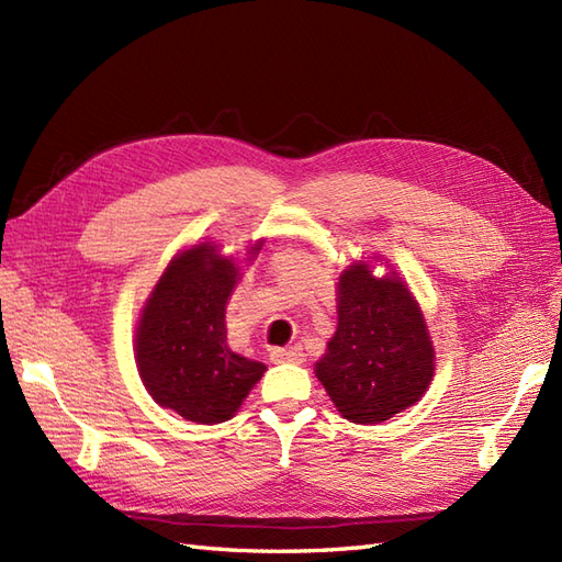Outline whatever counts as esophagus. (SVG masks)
Here are the masks:
<instances>
[{"instance_id":"1","label":"esophagus","mask_w":562,"mask_h":562,"mask_svg":"<svg viewBox=\"0 0 562 562\" xmlns=\"http://www.w3.org/2000/svg\"><path fill=\"white\" fill-rule=\"evenodd\" d=\"M302 347H283V349H271V361L274 363H302Z\"/></svg>"}]
</instances>
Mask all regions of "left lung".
Returning <instances> with one entry per match:
<instances>
[{
  "mask_svg": "<svg viewBox=\"0 0 562 562\" xmlns=\"http://www.w3.org/2000/svg\"><path fill=\"white\" fill-rule=\"evenodd\" d=\"M389 267V265H386ZM436 351L419 302L394 269L351 262L337 279V330L314 366L337 413L380 424L429 389Z\"/></svg>",
  "mask_w": 562,
  "mask_h": 562,
  "instance_id": "left-lung-1",
  "label": "left lung"
}]
</instances>
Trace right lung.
<instances>
[{
    "label": "right lung",
    "instance_id": "right-lung-1",
    "mask_svg": "<svg viewBox=\"0 0 562 562\" xmlns=\"http://www.w3.org/2000/svg\"><path fill=\"white\" fill-rule=\"evenodd\" d=\"M265 239L246 250L258 258ZM239 265L215 241L194 244L168 262L135 326V366L149 396L196 424H220L239 413L267 366L227 345L225 310Z\"/></svg>",
    "mask_w": 562,
    "mask_h": 562
}]
</instances>
